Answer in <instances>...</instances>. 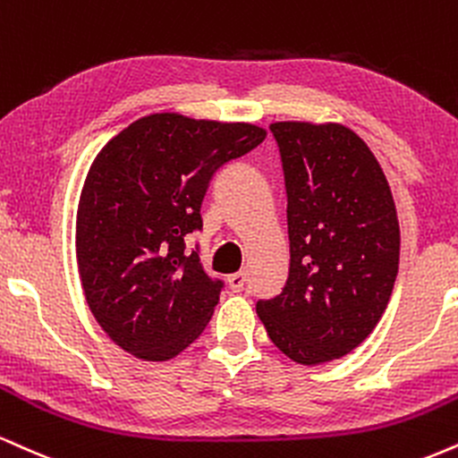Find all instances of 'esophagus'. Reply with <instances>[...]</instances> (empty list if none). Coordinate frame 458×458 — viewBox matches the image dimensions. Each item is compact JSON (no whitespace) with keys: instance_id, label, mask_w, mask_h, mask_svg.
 Instances as JSON below:
<instances>
[{"instance_id":"34e87169","label":"esophagus","mask_w":458,"mask_h":458,"mask_svg":"<svg viewBox=\"0 0 458 458\" xmlns=\"http://www.w3.org/2000/svg\"><path fill=\"white\" fill-rule=\"evenodd\" d=\"M225 282H228L230 290H234V292H241V290L245 288V284H247V277H245V273H234V275H228V277H225Z\"/></svg>"}]
</instances>
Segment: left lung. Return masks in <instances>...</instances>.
<instances>
[{
	"mask_svg": "<svg viewBox=\"0 0 458 458\" xmlns=\"http://www.w3.org/2000/svg\"><path fill=\"white\" fill-rule=\"evenodd\" d=\"M288 194L290 273L258 301L268 337L299 365H319L365 341L399 271V219L382 166L341 123L277 121Z\"/></svg>",
	"mask_w": 458,
	"mask_h": 458,
	"instance_id": "8db88e82",
	"label": "left lung"
}]
</instances>
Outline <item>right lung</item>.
<instances>
[{"mask_svg": "<svg viewBox=\"0 0 458 458\" xmlns=\"http://www.w3.org/2000/svg\"><path fill=\"white\" fill-rule=\"evenodd\" d=\"M267 139L251 123L142 117L93 159L76 213V262L87 305L119 348L170 360L200 337L224 284L185 236L202 230L213 174Z\"/></svg>", "mask_w": 458, "mask_h": 458, "instance_id": "right-lung-1", "label": "right lung"}]
</instances>
